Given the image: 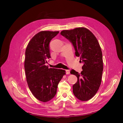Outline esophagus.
I'll return each mask as SVG.
<instances>
[{
    "mask_svg": "<svg viewBox=\"0 0 123 123\" xmlns=\"http://www.w3.org/2000/svg\"><path fill=\"white\" fill-rule=\"evenodd\" d=\"M66 72L67 74H70V70H66Z\"/></svg>",
    "mask_w": 123,
    "mask_h": 123,
    "instance_id": "obj_1",
    "label": "esophagus"
}]
</instances>
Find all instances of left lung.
I'll list each match as a JSON object with an SVG mask.
<instances>
[{
	"label": "left lung",
	"mask_w": 123,
	"mask_h": 123,
	"mask_svg": "<svg viewBox=\"0 0 123 123\" xmlns=\"http://www.w3.org/2000/svg\"><path fill=\"white\" fill-rule=\"evenodd\" d=\"M61 34L73 43L75 54L84 64L81 73L73 69L70 71L78 78L73 86L74 94L81 101L89 100L96 94L101 82L103 61L99 43L94 34L84 27L63 30Z\"/></svg>",
	"instance_id": "8db88e82"
}]
</instances>
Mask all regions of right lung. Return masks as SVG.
<instances>
[{"instance_id": "obj_1", "label": "right lung", "mask_w": 123, "mask_h": 123, "mask_svg": "<svg viewBox=\"0 0 123 123\" xmlns=\"http://www.w3.org/2000/svg\"><path fill=\"white\" fill-rule=\"evenodd\" d=\"M59 31H41L29 41L25 50L24 69L32 94L42 102L50 100L56 94L57 86L66 74L64 70L48 68L50 58L49 44Z\"/></svg>"}]
</instances>
